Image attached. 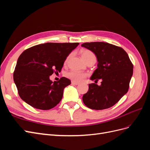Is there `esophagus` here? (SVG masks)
Returning a JSON list of instances; mask_svg holds the SVG:
<instances>
[{
  "label": "esophagus",
  "instance_id": "obj_1",
  "mask_svg": "<svg viewBox=\"0 0 150 150\" xmlns=\"http://www.w3.org/2000/svg\"><path fill=\"white\" fill-rule=\"evenodd\" d=\"M71 83H72V84H74V85H78L79 84V83L76 82V81H71Z\"/></svg>",
  "mask_w": 150,
  "mask_h": 150
}]
</instances>
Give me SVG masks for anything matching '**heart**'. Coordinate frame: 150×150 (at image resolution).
<instances>
[{
    "label": "heart",
    "instance_id": "obj_1",
    "mask_svg": "<svg viewBox=\"0 0 150 150\" xmlns=\"http://www.w3.org/2000/svg\"><path fill=\"white\" fill-rule=\"evenodd\" d=\"M69 57L70 56L67 57L66 62L68 61ZM81 57H82L83 60L86 62L91 59H96L95 54L92 51H91L88 49H84L81 51ZM66 76L67 78L71 79V80L76 81V82H80V81H83L86 78V74L84 73V72L72 70L69 72H67L66 74Z\"/></svg>",
    "mask_w": 150,
    "mask_h": 150
}]
</instances>
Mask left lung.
I'll return each mask as SVG.
<instances>
[{
  "instance_id": "obj_1",
  "label": "left lung",
  "mask_w": 150,
  "mask_h": 150,
  "mask_svg": "<svg viewBox=\"0 0 150 150\" xmlns=\"http://www.w3.org/2000/svg\"><path fill=\"white\" fill-rule=\"evenodd\" d=\"M81 46L96 55L98 68L91 80L102 79L101 84H89L88 91L83 96L85 105L96 110L114 106L128 92L133 72V65L128 54L118 46L103 42H86Z\"/></svg>"
}]
</instances>
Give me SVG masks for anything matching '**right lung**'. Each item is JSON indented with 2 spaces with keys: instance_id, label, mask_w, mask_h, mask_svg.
I'll use <instances>...</instances> for the list:
<instances>
[{
  "instance_id": "right-lung-1",
  "label": "right lung",
  "mask_w": 150,
  "mask_h": 150,
  "mask_svg": "<svg viewBox=\"0 0 150 150\" xmlns=\"http://www.w3.org/2000/svg\"><path fill=\"white\" fill-rule=\"evenodd\" d=\"M79 44L47 42L22 52L13 72V81L22 100L39 110H49L55 107L71 81L62 77L52 82L49 76L54 72H61L67 57Z\"/></svg>"
}]
</instances>
